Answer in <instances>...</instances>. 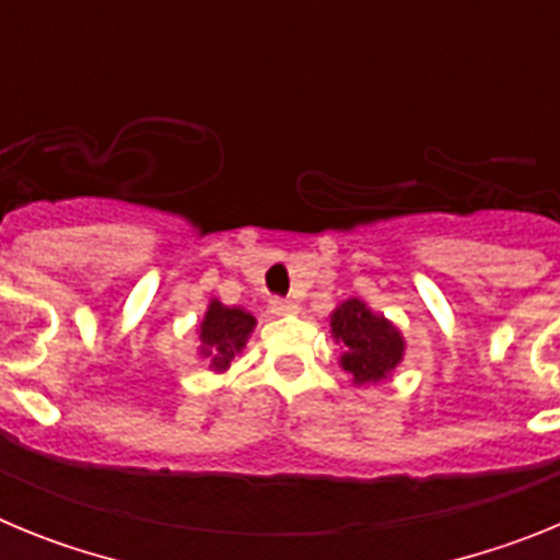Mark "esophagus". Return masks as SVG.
I'll list each match as a JSON object with an SVG mask.
<instances>
[{"mask_svg":"<svg viewBox=\"0 0 560 560\" xmlns=\"http://www.w3.org/2000/svg\"><path fill=\"white\" fill-rule=\"evenodd\" d=\"M269 314H275V316L296 314V305L289 303V300H280V296H271V300H269Z\"/></svg>","mask_w":560,"mask_h":560,"instance_id":"1","label":"esophagus"}]
</instances>
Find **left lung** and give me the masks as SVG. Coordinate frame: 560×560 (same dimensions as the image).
I'll return each instance as SVG.
<instances>
[{
	"label": "left lung",
	"mask_w": 560,
	"mask_h": 560,
	"mask_svg": "<svg viewBox=\"0 0 560 560\" xmlns=\"http://www.w3.org/2000/svg\"><path fill=\"white\" fill-rule=\"evenodd\" d=\"M330 336L341 348V370L350 375L355 387L387 381L407 350L404 334L359 296L336 305L330 314Z\"/></svg>",
	"instance_id": "1"
}]
</instances>
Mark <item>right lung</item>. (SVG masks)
I'll return each mask as SVG.
<instances>
[{"label":"right lung","instance_id":"right-lung-1","mask_svg":"<svg viewBox=\"0 0 560 560\" xmlns=\"http://www.w3.org/2000/svg\"><path fill=\"white\" fill-rule=\"evenodd\" d=\"M257 319L246 308L210 300L205 319L199 323V355L210 361L212 373L230 370V361L246 348Z\"/></svg>","mask_w":560,"mask_h":560}]
</instances>
